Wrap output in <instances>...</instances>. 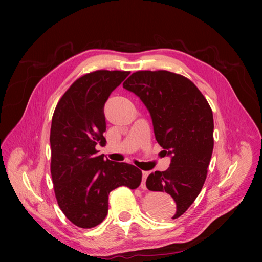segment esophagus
Here are the masks:
<instances>
[{"label":"esophagus","mask_w":262,"mask_h":262,"mask_svg":"<svg viewBox=\"0 0 262 262\" xmlns=\"http://www.w3.org/2000/svg\"><path fill=\"white\" fill-rule=\"evenodd\" d=\"M148 175H149V171H145V170L142 171V184H141V189H143V190L146 189L145 181H146V178H147Z\"/></svg>","instance_id":"34e87169"}]
</instances>
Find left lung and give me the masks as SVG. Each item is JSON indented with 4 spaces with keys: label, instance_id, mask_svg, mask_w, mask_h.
Returning <instances> with one entry per match:
<instances>
[{
    "label": "left lung",
    "instance_id": "left-lung-1",
    "mask_svg": "<svg viewBox=\"0 0 262 262\" xmlns=\"http://www.w3.org/2000/svg\"><path fill=\"white\" fill-rule=\"evenodd\" d=\"M137 95L152 117L157 143L171 157L165 171L146 179L150 191L168 193L177 219L199 195L213 152V114L207 99L187 77L168 71H138L123 83Z\"/></svg>",
    "mask_w": 262,
    "mask_h": 262
}]
</instances>
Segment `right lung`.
Wrapping results in <instances>:
<instances>
[{"mask_svg":"<svg viewBox=\"0 0 262 262\" xmlns=\"http://www.w3.org/2000/svg\"><path fill=\"white\" fill-rule=\"evenodd\" d=\"M128 71L98 70L81 76L54 109L51 131V176L61 211L81 228L100 224L108 213V195L125 186L137 189L142 171L136 166L105 160L104 106Z\"/></svg>","mask_w":262,"mask_h":262,"instance_id":"right-lung-1","label":"right lung"}]
</instances>
